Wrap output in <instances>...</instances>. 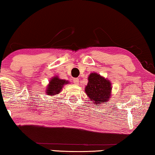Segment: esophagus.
<instances>
[{"mask_svg": "<svg viewBox=\"0 0 155 155\" xmlns=\"http://www.w3.org/2000/svg\"><path fill=\"white\" fill-rule=\"evenodd\" d=\"M73 81L75 84H79V79H78V78H74V79L73 80Z\"/></svg>", "mask_w": 155, "mask_h": 155, "instance_id": "esophagus-1", "label": "esophagus"}]
</instances>
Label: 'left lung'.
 <instances>
[{
    "mask_svg": "<svg viewBox=\"0 0 155 155\" xmlns=\"http://www.w3.org/2000/svg\"><path fill=\"white\" fill-rule=\"evenodd\" d=\"M88 80L85 92L91 100L94 101V104L107 102L111 94V83L109 80L95 73L90 74Z\"/></svg>",
    "mask_w": 155,
    "mask_h": 155,
    "instance_id": "left-lung-1",
    "label": "left lung"
}]
</instances>
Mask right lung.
<instances>
[{"label":"right lung","mask_w":155,"mask_h":155,"mask_svg":"<svg viewBox=\"0 0 155 155\" xmlns=\"http://www.w3.org/2000/svg\"><path fill=\"white\" fill-rule=\"evenodd\" d=\"M68 83V81L59 79L58 77H54L50 81L46 92L48 95L54 96L55 94H58L61 92L64 84Z\"/></svg>","instance_id":"right-lung-1"}]
</instances>
